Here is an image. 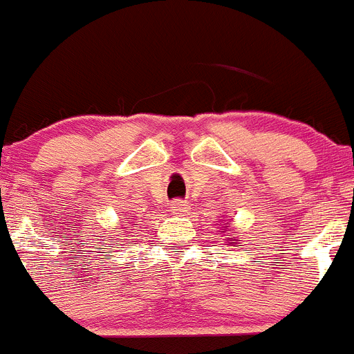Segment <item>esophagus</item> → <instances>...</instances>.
Segmentation results:
<instances>
[{
	"label": "esophagus",
	"mask_w": 354,
	"mask_h": 354,
	"mask_svg": "<svg viewBox=\"0 0 354 354\" xmlns=\"http://www.w3.org/2000/svg\"><path fill=\"white\" fill-rule=\"evenodd\" d=\"M170 209L174 214H184L189 210V203H187L186 200H174Z\"/></svg>",
	"instance_id": "1"
}]
</instances>
